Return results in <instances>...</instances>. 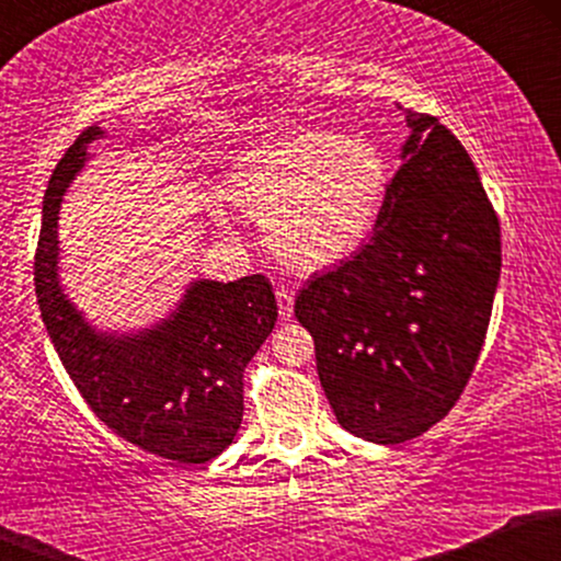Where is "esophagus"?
I'll use <instances>...</instances> for the list:
<instances>
[{"label": "esophagus", "mask_w": 561, "mask_h": 561, "mask_svg": "<svg viewBox=\"0 0 561 561\" xmlns=\"http://www.w3.org/2000/svg\"><path fill=\"white\" fill-rule=\"evenodd\" d=\"M276 302H279V317H282V319L287 321L289 317H293V302H295V295L289 293V289H285V287L276 289Z\"/></svg>", "instance_id": "1"}]
</instances>
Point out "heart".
Here are the masks:
<instances>
[{"mask_svg": "<svg viewBox=\"0 0 561 561\" xmlns=\"http://www.w3.org/2000/svg\"><path fill=\"white\" fill-rule=\"evenodd\" d=\"M390 179L377 141L295 128L237 158L224 195L259 218L263 242L282 266L313 274L369 242L388 205Z\"/></svg>", "mask_w": 561, "mask_h": 561, "instance_id": "heart-1", "label": "heart"}]
</instances>
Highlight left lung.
I'll return each mask as SVG.
<instances>
[{
  "instance_id": "1",
  "label": "left lung",
  "mask_w": 561,
  "mask_h": 561,
  "mask_svg": "<svg viewBox=\"0 0 561 561\" xmlns=\"http://www.w3.org/2000/svg\"><path fill=\"white\" fill-rule=\"evenodd\" d=\"M409 139L371 240L298 293L295 317L347 433L396 446L465 392L501 274V227L465 145L405 111Z\"/></svg>"
}]
</instances>
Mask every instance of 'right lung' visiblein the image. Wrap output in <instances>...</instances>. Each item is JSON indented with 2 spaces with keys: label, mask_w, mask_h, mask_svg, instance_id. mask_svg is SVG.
Wrapping results in <instances>:
<instances>
[{
  "label": "right lung",
  "mask_w": 561,
  "mask_h": 561,
  "mask_svg": "<svg viewBox=\"0 0 561 561\" xmlns=\"http://www.w3.org/2000/svg\"><path fill=\"white\" fill-rule=\"evenodd\" d=\"M96 137L100 126L79 134L44 192L34 259L44 327L83 401L115 435L179 465H205L242 424L244 366L274 330V289L263 274L192 282L152 330L94 332L57 282V210Z\"/></svg>",
  "instance_id": "1"
}]
</instances>
